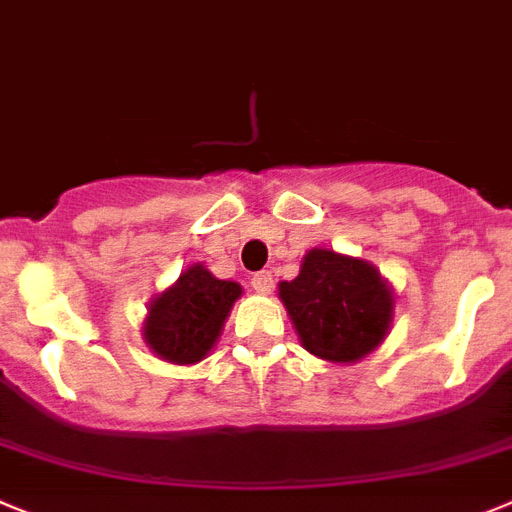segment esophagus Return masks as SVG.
Instances as JSON below:
<instances>
[{
  "instance_id": "esophagus-1",
  "label": "esophagus",
  "mask_w": 512,
  "mask_h": 512,
  "mask_svg": "<svg viewBox=\"0 0 512 512\" xmlns=\"http://www.w3.org/2000/svg\"><path fill=\"white\" fill-rule=\"evenodd\" d=\"M250 283L257 293H262V296H265V293H270V290H273V275H270V270H260V273L252 275Z\"/></svg>"
}]
</instances>
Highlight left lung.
Masks as SVG:
<instances>
[{
  "mask_svg": "<svg viewBox=\"0 0 512 512\" xmlns=\"http://www.w3.org/2000/svg\"><path fill=\"white\" fill-rule=\"evenodd\" d=\"M288 316L303 347L329 362H354L385 339L393 296L365 260L311 250L301 273L280 283Z\"/></svg>",
  "mask_w": 512,
  "mask_h": 512,
  "instance_id": "obj_1",
  "label": "left lung"
}]
</instances>
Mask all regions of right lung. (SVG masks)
Here are the masks:
<instances>
[{
  "instance_id": "1",
  "label": "right lung",
  "mask_w": 512,
  "mask_h": 512,
  "mask_svg": "<svg viewBox=\"0 0 512 512\" xmlns=\"http://www.w3.org/2000/svg\"><path fill=\"white\" fill-rule=\"evenodd\" d=\"M239 293L242 288L232 280H216L201 265L188 267L150 306L145 342L158 357L176 365L199 362L222 334Z\"/></svg>"
}]
</instances>
